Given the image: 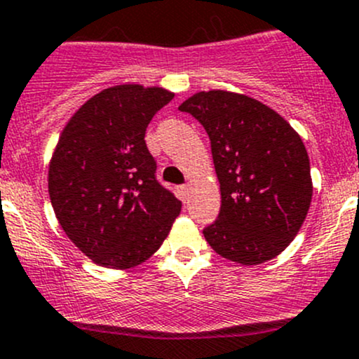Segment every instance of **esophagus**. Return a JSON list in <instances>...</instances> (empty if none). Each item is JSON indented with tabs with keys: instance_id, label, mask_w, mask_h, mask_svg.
I'll return each instance as SVG.
<instances>
[{
	"instance_id": "1",
	"label": "esophagus",
	"mask_w": 359,
	"mask_h": 359,
	"mask_svg": "<svg viewBox=\"0 0 359 359\" xmlns=\"http://www.w3.org/2000/svg\"><path fill=\"white\" fill-rule=\"evenodd\" d=\"M177 192H179V198L182 199V201H186L187 194H189V186H179L177 187Z\"/></svg>"
}]
</instances>
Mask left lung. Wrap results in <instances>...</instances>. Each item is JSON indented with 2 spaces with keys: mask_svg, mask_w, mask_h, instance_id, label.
I'll return each mask as SVG.
<instances>
[{
  "mask_svg": "<svg viewBox=\"0 0 359 359\" xmlns=\"http://www.w3.org/2000/svg\"><path fill=\"white\" fill-rule=\"evenodd\" d=\"M208 134L222 206L206 243L241 265H259L289 246L313 196L303 139L266 104L229 90L196 93L179 107Z\"/></svg>",
  "mask_w": 359,
  "mask_h": 359,
  "instance_id": "left-lung-1",
  "label": "left lung"
}]
</instances>
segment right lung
Here are the masks:
<instances>
[{
    "label": "right lung",
    "instance_id": "1",
    "mask_svg": "<svg viewBox=\"0 0 359 359\" xmlns=\"http://www.w3.org/2000/svg\"><path fill=\"white\" fill-rule=\"evenodd\" d=\"M173 93L113 86L86 101L58 139L48 189L67 237L94 263L126 270L158 251L182 203L156 180L146 127Z\"/></svg>",
    "mask_w": 359,
    "mask_h": 359
}]
</instances>
